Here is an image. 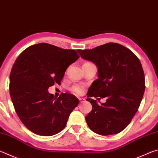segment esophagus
<instances>
[{
	"instance_id": "1",
	"label": "esophagus",
	"mask_w": 158,
	"mask_h": 158,
	"mask_svg": "<svg viewBox=\"0 0 158 158\" xmlns=\"http://www.w3.org/2000/svg\"><path fill=\"white\" fill-rule=\"evenodd\" d=\"M79 100L80 101V102H85V99L84 98H79Z\"/></svg>"
}]
</instances>
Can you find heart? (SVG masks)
Masks as SVG:
<instances>
[{"mask_svg":"<svg viewBox=\"0 0 158 158\" xmlns=\"http://www.w3.org/2000/svg\"><path fill=\"white\" fill-rule=\"evenodd\" d=\"M71 90H72V92H73L74 93H75V94H77V95H80L83 93L84 89H83V87L81 86V85H73V86L71 88Z\"/></svg>","mask_w":158,"mask_h":158,"instance_id":"1","label":"heart"}]
</instances>
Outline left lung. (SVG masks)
I'll return each instance as SVG.
<instances>
[{"label": "left lung", "mask_w": 158, "mask_h": 158, "mask_svg": "<svg viewBox=\"0 0 158 158\" xmlns=\"http://www.w3.org/2000/svg\"><path fill=\"white\" fill-rule=\"evenodd\" d=\"M78 52L98 68V79L87 93L86 100L93 106L85 116L88 125L101 135L121 132L137 113L145 90V77L139 59L129 49L114 42ZM92 97L108 99L99 106L90 98Z\"/></svg>", "instance_id": "8db88e82"}]
</instances>
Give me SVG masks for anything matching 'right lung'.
Instances as JSON below:
<instances>
[{
	"label": "right lung",
	"instance_id": "add662e5",
	"mask_svg": "<svg viewBox=\"0 0 158 158\" xmlns=\"http://www.w3.org/2000/svg\"><path fill=\"white\" fill-rule=\"evenodd\" d=\"M79 58L74 49L40 43L16 59L10 75V94L16 113L31 132L49 137L65 127L79 100L68 93L53 98L48 89L60 84L67 68Z\"/></svg>",
	"mask_w": 158,
	"mask_h": 158
}]
</instances>
